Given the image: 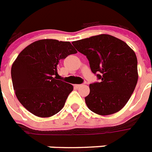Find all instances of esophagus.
Wrapping results in <instances>:
<instances>
[{
  "label": "esophagus",
  "mask_w": 152,
  "mask_h": 152,
  "mask_svg": "<svg viewBox=\"0 0 152 152\" xmlns=\"http://www.w3.org/2000/svg\"><path fill=\"white\" fill-rule=\"evenodd\" d=\"M81 86H82L81 84H75V85H74V87H75L76 88H80Z\"/></svg>",
  "instance_id": "1"
}]
</instances>
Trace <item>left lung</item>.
<instances>
[{"label": "left lung", "instance_id": "obj_1", "mask_svg": "<svg viewBox=\"0 0 152 152\" xmlns=\"http://www.w3.org/2000/svg\"><path fill=\"white\" fill-rule=\"evenodd\" d=\"M88 58L91 70L99 82L91 83L85 102L99 115H110L125 106L138 80L137 58L125 43L109 34H99L72 42Z\"/></svg>", "mask_w": 152, "mask_h": 152}]
</instances>
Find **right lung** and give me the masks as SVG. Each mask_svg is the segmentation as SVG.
<instances>
[{"label": "right lung", "instance_id": "1", "mask_svg": "<svg viewBox=\"0 0 152 152\" xmlns=\"http://www.w3.org/2000/svg\"><path fill=\"white\" fill-rule=\"evenodd\" d=\"M77 51L69 42L42 39L20 52L11 70L13 88L20 102L40 118L58 113L73 86L57 80L61 60Z\"/></svg>", "mask_w": 152, "mask_h": 152}]
</instances>
